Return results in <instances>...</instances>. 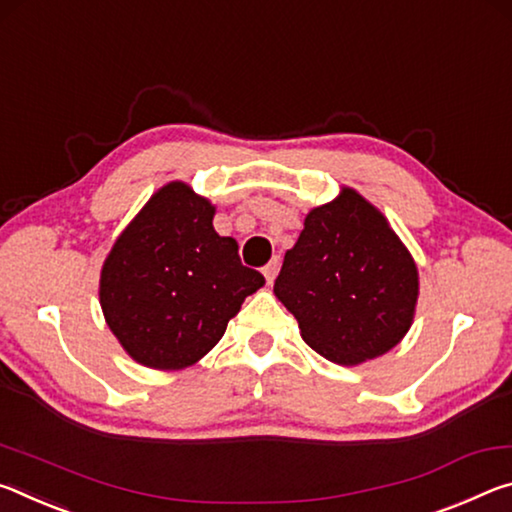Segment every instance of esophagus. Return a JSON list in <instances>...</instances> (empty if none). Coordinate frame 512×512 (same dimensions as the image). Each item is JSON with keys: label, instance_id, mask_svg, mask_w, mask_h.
Listing matches in <instances>:
<instances>
[{"label": "esophagus", "instance_id": "1", "mask_svg": "<svg viewBox=\"0 0 512 512\" xmlns=\"http://www.w3.org/2000/svg\"><path fill=\"white\" fill-rule=\"evenodd\" d=\"M279 267H281V261H279V256H274L270 263H267L265 267H263V274H265V279H267V283H272L274 279H276V274H279Z\"/></svg>", "mask_w": 512, "mask_h": 512}]
</instances>
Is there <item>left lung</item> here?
Listing matches in <instances>:
<instances>
[{
    "mask_svg": "<svg viewBox=\"0 0 512 512\" xmlns=\"http://www.w3.org/2000/svg\"><path fill=\"white\" fill-rule=\"evenodd\" d=\"M274 295L301 338L338 365L385 354L413 324L420 281L410 251L356 190L313 208L286 251Z\"/></svg>",
    "mask_w": 512,
    "mask_h": 512,
    "instance_id": "1",
    "label": "left lung"
}]
</instances>
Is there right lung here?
Listing matches in <instances>:
<instances>
[{
    "label": "right lung",
    "mask_w": 512,
    "mask_h": 512,
    "mask_svg": "<svg viewBox=\"0 0 512 512\" xmlns=\"http://www.w3.org/2000/svg\"><path fill=\"white\" fill-rule=\"evenodd\" d=\"M215 206L172 181L115 240L99 304L124 351L154 370H183L211 351L242 301L263 286L240 263L238 242L217 236Z\"/></svg>",
    "instance_id": "right-lung-1"
}]
</instances>
